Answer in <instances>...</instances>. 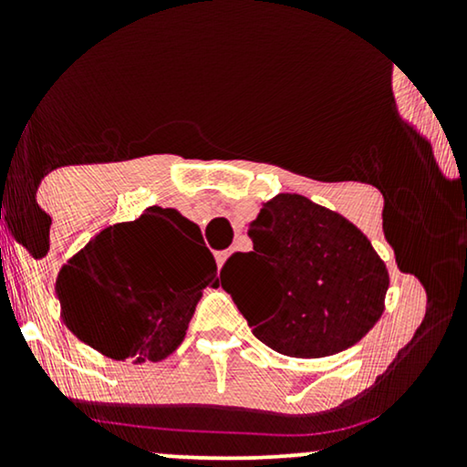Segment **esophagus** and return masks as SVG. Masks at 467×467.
I'll use <instances>...</instances> for the list:
<instances>
[{"instance_id":"esophagus-1","label":"esophagus","mask_w":467,"mask_h":467,"mask_svg":"<svg viewBox=\"0 0 467 467\" xmlns=\"http://www.w3.org/2000/svg\"><path fill=\"white\" fill-rule=\"evenodd\" d=\"M230 256V252L228 250H219V252H215V259H217V265L222 267L223 264H226V259Z\"/></svg>"}]
</instances>
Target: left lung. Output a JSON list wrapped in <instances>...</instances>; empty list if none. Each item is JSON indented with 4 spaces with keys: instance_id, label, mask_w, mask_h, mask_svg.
I'll return each mask as SVG.
<instances>
[{
    "instance_id": "left-lung-1",
    "label": "left lung",
    "mask_w": 467,
    "mask_h": 467,
    "mask_svg": "<svg viewBox=\"0 0 467 467\" xmlns=\"http://www.w3.org/2000/svg\"><path fill=\"white\" fill-rule=\"evenodd\" d=\"M248 237L252 252H234L222 275L244 272L250 287L222 285L270 349L292 358L334 356L379 320L389 270L349 219L281 192L264 203Z\"/></svg>"
}]
</instances>
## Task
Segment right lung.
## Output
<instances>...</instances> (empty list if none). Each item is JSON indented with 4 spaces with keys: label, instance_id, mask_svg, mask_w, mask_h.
Wrapping results in <instances>:
<instances>
[{
    "label": "right lung",
    "instance_id": "obj_1",
    "mask_svg": "<svg viewBox=\"0 0 467 467\" xmlns=\"http://www.w3.org/2000/svg\"><path fill=\"white\" fill-rule=\"evenodd\" d=\"M200 228L173 208L151 206L136 222L100 230L57 278L63 323L114 360H164L184 340L202 289L217 285L206 245L186 254Z\"/></svg>",
    "mask_w": 467,
    "mask_h": 467
}]
</instances>
